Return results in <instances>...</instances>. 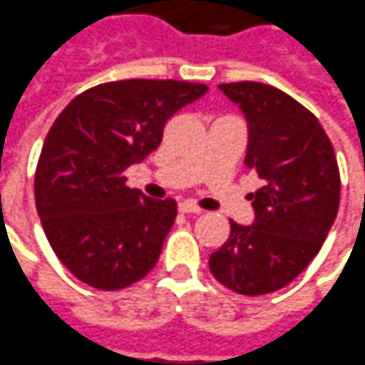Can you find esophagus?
Instances as JSON below:
<instances>
[{"label": "esophagus", "mask_w": 365, "mask_h": 365, "mask_svg": "<svg viewBox=\"0 0 365 365\" xmlns=\"http://www.w3.org/2000/svg\"><path fill=\"white\" fill-rule=\"evenodd\" d=\"M178 211L180 212H192V215H199V212H202V209L200 207H197L192 200H182L180 205H178Z\"/></svg>", "instance_id": "esophagus-1"}]
</instances>
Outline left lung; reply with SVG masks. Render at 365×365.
<instances>
[{
	"mask_svg": "<svg viewBox=\"0 0 365 365\" xmlns=\"http://www.w3.org/2000/svg\"><path fill=\"white\" fill-rule=\"evenodd\" d=\"M219 88L245 114V166L263 187L249 195L253 225L231 221L209 269L235 293L265 295L289 285L319 253L339 207V168L319 120L289 94L261 82Z\"/></svg>",
	"mask_w": 365,
	"mask_h": 365,
	"instance_id": "obj_1",
	"label": "left lung"
}]
</instances>
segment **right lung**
<instances>
[{
	"label": "right lung",
	"mask_w": 365,
	"mask_h": 365,
	"mask_svg": "<svg viewBox=\"0 0 365 365\" xmlns=\"http://www.w3.org/2000/svg\"><path fill=\"white\" fill-rule=\"evenodd\" d=\"M207 90L178 80L106 82L76 96L51 124L36 166V207L56 257L82 283L118 291L154 269L177 202L144 197L124 173Z\"/></svg>",
	"instance_id": "add662e5"
}]
</instances>
